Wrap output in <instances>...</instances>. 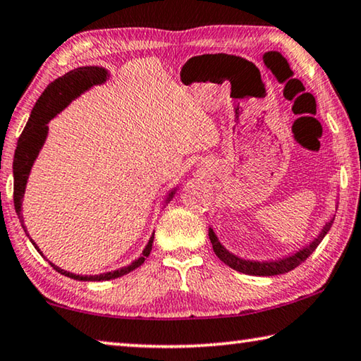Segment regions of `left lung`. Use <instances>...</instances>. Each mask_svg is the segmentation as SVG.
I'll return each mask as SVG.
<instances>
[{"mask_svg":"<svg viewBox=\"0 0 361 361\" xmlns=\"http://www.w3.org/2000/svg\"><path fill=\"white\" fill-rule=\"evenodd\" d=\"M331 225H333V220L325 225V228H324V231H322V235L317 239H315V241L311 245H309V247L300 250L298 254H295L293 257L283 258V260H279V262H268V263L241 260V258H238L233 254H230V252L225 250L222 247V244L217 241V238H216V235H214L212 230H209V239L212 243V249H214V252H216V255L225 264H228L230 268L239 271V273L250 274V276H276V274L288 273V271H292L296 267H300V264L305 262L306 258H309V255H311L315 249H317V245L320 244L322 239L325 238L328 230L331 228Z\"/></svg>","mask_w":361,"mask_h":361,"instance_id":"1","label":"left lung"}]
</instances>
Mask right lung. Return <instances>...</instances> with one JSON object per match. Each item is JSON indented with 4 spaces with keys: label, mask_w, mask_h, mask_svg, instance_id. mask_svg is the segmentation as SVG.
I'll list each match as a JSON object with an SVG mask.
<instances>
[{
    "label": "right lung",
    "mask_w": 361,
    "mask_h": 361,
    "mask_svg": "<svg viewBox=\"0 0 361 361\" xmlns=\"http://www.w3.org/2000/svg\"><path fill=\"white\" fill-rule=\"evenodd\" d=\"M106 69L103 68H97V66H84V68H78L73 69V71L66 73L65 75H61L56 80H54L52 84H49L46 90L39 97V99L36 101V104L31 111V116L28 118V123L25 126L20 137H18L17 142V149L14 154V206H16V212L18 219L22 216V198L25 193V185H27V179L30 174V169L33 166L35 158L37 157V152L42 147L44 139L47 136V122L54 116H56L63 107H65L69 101L73 98L78 97L82 92H85L87 88H90L94 84H101V82L106 80ZM22 226H23V220H22ZM25 230V226H23ZM27 233V230H25ZM30 238V236H28ZM33 243V239H30ZM152 243H154V235L149 239L147 245L142 252V257H139L136 262H133L130 267L112 271V273H106V274H99V276H79V274H73L68 273V271H63L59 267H55L54 263H50L55 271H59L60 274L71 277V279L75 281H111V279H117V277H122L125 274L131 273L133 269H136L137 267H141L144 263L145 257H149L150 250H152ZM33 245L37 249V245L33 243Z\"/></svg>",
    "instance_id": "right-lung-1"
}]
</instances>
